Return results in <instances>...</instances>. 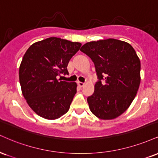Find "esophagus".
I'll return each instance as SVG.
<instances>
[{"label":"esophagus","instance_id":"esophagus-1","mask_svg":"<svg viewBox=\"0 0 158 158\" xmlns=\"http://www.w3.org/2000/svg\"><path fill=\"white\" fill-rule=\"evenodd\" d=\"M77 84H78V85H79V87H83L85 85V83H83V82H81V81H78L77 82Z\"/></svg>","mask_w":158,"mask_h":158}]
</instances>
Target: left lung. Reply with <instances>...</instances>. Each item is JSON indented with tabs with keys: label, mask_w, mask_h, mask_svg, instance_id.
Segmentation results:
<instances>
[{
	"label": "left lung",
	"mask_w": 158,
	"mask_h": 158,
	"mask_svg": "<svg viewBox=\"0 0 158 158\" xmlns=\"http://www.w3.org/2000/svg\"><path fill=\"white\" fill-rule=\"evenodd\" d=\"M81 51L95 64L98 82L87 98L90 111L102 120H111L124 113L137 94L140 82V62L128 43L109 38L85 43ZM106 77V83L100 80Z\"/></svg>",
	"instance_id": "1"
}]
</instances>
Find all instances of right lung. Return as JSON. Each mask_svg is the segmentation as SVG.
I'll return each instance as SVG.
<instances>
[{"instance_id":"obj_1","label":"right lung","mask_w":158,"mask_h":158,"mask_svg":"<svg viewBox=\"0 0 158 158\" xmlns=\"http://www.w3.org/2000/svg\"><path fill=\"white\" fill-rule=\"evenodd\" d=\"M81 44L49 37L32 44L25 53L19 68L22 94L38 115L55 120L65 114L77 94L76 82L59 81Z\"/></svg>"}]
</instances>
